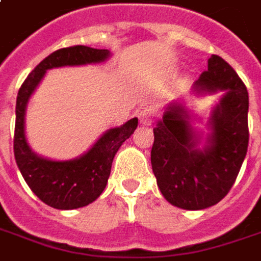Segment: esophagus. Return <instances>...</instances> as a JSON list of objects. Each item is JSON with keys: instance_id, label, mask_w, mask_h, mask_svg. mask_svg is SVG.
<instances>
[{"instance_id": "obj_1", "label": "esophagus", "mask_w": 261, "mask_h": 261, "mask_svg": "<svg viewBox=\"0 0 261 261\" xmlns=\"http://www.w3.org/2000/svg\"><path fill=\"white\" fill-rule=\"evenodd\" d=\"M153 118H154V113L152 109H143V111L139 112V122H141V125H143V126H149V125H152Z\"/></svg>"}]
</instances>
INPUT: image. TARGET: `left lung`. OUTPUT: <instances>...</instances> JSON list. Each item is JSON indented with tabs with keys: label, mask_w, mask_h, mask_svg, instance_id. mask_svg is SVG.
<instances>
[{
	"label": "left lung",
	"mask_w": 261,
	"mask_h": 261,
	"mask_svg": "<svg viewBox=\"0 0 261 261\" xmlns=\"http://www.w3.org/2000/svg\"><path fill=\"white\" fill-rule=\"evenodd\" d=\"M197 96L222 92L212 109L209 134L193 126L195 113L176 100L153 129L150 162L158 188L170 204L185 210L215 206L236 180L249 146V93L231 66L217 55L196 81ZM203 143L202 144L201 142Z\"/></svg>",
	"instance_id": "1"
}]
</instances>
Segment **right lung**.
Segmentation results:
<instances>
[{"mask_svg":"<svg viewBox=\"0 0 261 261\" xmlns=\"http://www.w3.org/2000/svg\"><path fill=\"white\" fill-rule=\"evenodd\" d=\"M111 57L109 49L85 45L62 48L41 61L18 91L15 107L14 154L17 166L32 192L48 206L59 210L79 209L95 202L107 188L113 158L123 142L138 127V118L111 127L85 153L69 161H54L35 153L25 135V113L32 93L52 68L102 64Z\"/></svg>","mask_w":261,"mask_h":261,"instance_id":"add662e5","label":"right lung"}]
</instances>
